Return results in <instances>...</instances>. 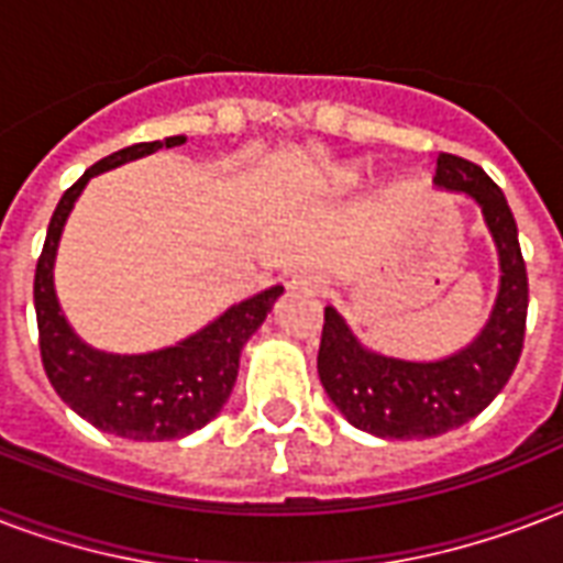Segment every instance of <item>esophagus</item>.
I'll list each match as a JSON object with an SVG mask.
<instances>
[{
    "mask_svg": "<svg viewBox=\"0 0 563 563\" xmlns=\"http://www.w3.org/2000/svg\"><path fill=\"white\" fill-rule=\"evenodd\" d=\"M321 289V280L312 277V274H295L289 280V291H300V295H312V291Z\"/></svg>",
    "mask_w": 563,
    "mask_h": 563,
    "instance_id": "obj_1",
    "label": "esophagus"
}]
</instances>
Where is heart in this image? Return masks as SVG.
<instances>
[{
	"instance_id": "b5f03b06",
	"label": "heart",
	"mask_w": 563,
	"mask_h": 563,
	"mask_svg": "<svg viewBox=\"0 0 563 563\" xmlns=\"http://www.w3.org/2000/svg\"><path fill=\"white\" fill-rule=\"evenodd\" d=\"M360 178H362L360 166H344V169L339 172V184H342V187H351V184H356Z\"/></svg>"
}]
</instances>
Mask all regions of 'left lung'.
<instances>
[{
  "label": "left lung",
  "instance_id": "8db88e82",
  "mask_svg": "<svg viewBox=\"0 0 563 563\" xmlns=\"http://www.w3.org/2000/svg\"><path fill=\"white\" fill-rule=\"evenodd\" d=\"M435 184L479 203L497 245L499 295L485 330L453 356L406 362L362 347L344 318L327 307L318 347V376L335 409L356 429L391 441L444 435L476 418L523 353L529 277L506 195L476 163L455 154H438Z\"/></svg>",
  "mask_w": 563,
  "mask_h": 563
}]
</instances>
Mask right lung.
<instances>
[{"instance_id": "1", "label": "right lung", "mask_w": 563, "mask_h": 563, "mask_svg": "<svg viewBox=\"0 0 563 563\" xmlns=\"http://www.w3.org/2000/svg\"><path fill=\"white\" fill-rule=\"evenodd\" d=\"M184 143L187 136L128 145L84 172L57 201L34 272L40 360L48 383L57 397L84 420H90L92 427L131 441H175L210 423L233 391L239 353L272 312L274 300L283 295V286H272L230 307L224 316L175 347L140 356L96 351L66 324L55 295V254L66 219L87 180L157 148H175Z\"/></svg>"}]
</instances>
